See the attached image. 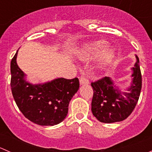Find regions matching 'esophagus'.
<instances>
[{
	"label": "esophagus",
	"instance_id": "esophagus-1",
	"mask_svg": "<svg viewBox=\"0 0 152 152\" xmlns=\"http://www.w3.org/2000/svg\"><path fill=\"white\" fill-rule=\"evenodd\" d=\"M79 82H80L81 85H87V84H89V79H87V76H82L79 79Z\"/></svg>",
	"mask_w": 152,
	"mask_h": 152
}]
</instances>
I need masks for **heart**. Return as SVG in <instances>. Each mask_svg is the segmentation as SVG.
<instances>
[{
	"instance_id": "heart-1",
	"label": "heart",
	"mask_w": 152,
	"mask_h": 152,
	"mask_svg": "<svg viewBox=\"0 0 152 152\" xmlns=\"http://www.w3.org/2000/svg\"><path fill=\"white\" fill-rule=\"evenodd\" d=\"M107 47V43L104 41H98L87 45L84 53V58H90L93 56H96L102 53ZM112 56V52L107 51L104 54V59L106 60L110 59Z\"/></svg>"
}]
</instances>
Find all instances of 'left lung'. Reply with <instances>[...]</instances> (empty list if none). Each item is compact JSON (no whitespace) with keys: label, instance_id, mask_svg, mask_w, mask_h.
Masks as SVG:
<instances>
[{"label":"left lung","instance_id":"8db88e82","mask_svg":"<svg viewBox=\"0 0 152 152\" xmlns=\"http://www.w3.org/2000/svg\"><path fill=\"white\" fill-rule=\"evenodd\" d=\"M132 68V84L128 89L129 92L122 93L119 88L113 87V82L109 77L102 78L90 85L93 89L92 99V113L102 123L122 121L132 113L138 102L142 88V75L139 59Z\"/></svg>","mask_w":152,"mask_h":152}]
</instances>
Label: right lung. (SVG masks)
Segmentation results:
<instances>
[{
  "mask_svg": "<svg viewBox=\"0 0 152 152\" xmlns=\"http://www.w3.org/2000/svg\"><path fill=\"white\" fill-rule=\"evenodd\" d=\"M18 51L11 61V90L17 106L24 116L41 126H53L67 115L70 100L78 91V78H59L44 85H32L16 62Z\"/></svg>",
  "mask_w": 152,
  "mask_h": 152,
  "instance_id": "add662e5",
  "label": "right lung"
}]
</instances>
